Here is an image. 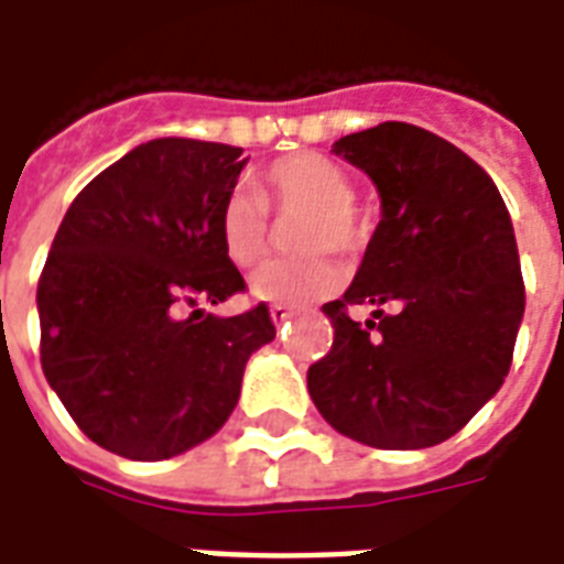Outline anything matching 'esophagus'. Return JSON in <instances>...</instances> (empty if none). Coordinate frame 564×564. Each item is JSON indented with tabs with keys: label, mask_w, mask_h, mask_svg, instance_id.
I'll return each mask as SVG.
<instances>
[{
	"label": "esophagus",
	"mask_w": 564,
	"mask_h": 564,
	"mask_svg": "<svg viewBox=\"0 0 564 564\" xmlns=\"http://www.w3.org/2000/svg\"><path fill=\"white\" fill-rule=\"evenodd\" d=\"M269 314H271V319H274V326H281L283 319L293 317V311H290V307H286V305H271Z\"/></svg>",
	"instance_id": "1"
}]
</instances>
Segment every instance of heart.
Returning <instances> with one entry per match:
<instances>
[{
    "mask_svg": "<svg viewBox=\"0 0 564 564\" xmlns=\"http://www.w3.org/2000/svg\"><path fill=\"white\" fill-rule=\"evenodd\" d=\"M350 172L323 153H293L262 169L257 186L238 184L220 205V245L238 269L265 257L271 238L269 210L299 214L293 232L299 257L271 259L250 278V293L274 305H307L341 286L344 271L329 253H356L366 245V214L354 202Z\"/></svg>",
    "mask_w": 564,
    "mask_h": 564,
    "instance_id": "b5f03b06",
    "label": "heart"
}]
</instances>
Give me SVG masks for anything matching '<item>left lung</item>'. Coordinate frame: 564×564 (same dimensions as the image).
Segmentation results:
<instances>
[{
    "instance_id": "8db88e82",
    "label": "left lung",
    "mask_w": 564,
    "mask_h": 564,
    "mask_svg": "<svg viewBox=\"0 0 564 564\" xmlns=\"http://www.w3.org/2000/svg\"><path fill=\"white\" fill-rule=\"evenodd\" d=\"M335 153L375 181L383 220L350 290L323 305L335 338L307 390L341 435L432 447L508 378L525 311L510 214L468 153L414 123L344 135ZM354 304L378 306L376 319L356 324Z\"/></svg>"
}]
</instances>
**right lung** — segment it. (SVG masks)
<instances>
[{"instance_id":"add662e5","label":"right lung","mask_w":564,"mask_h":564,"mask_svg":"<svg viewBox=\"0 0 564 564\" xmlns=\"http://www.w3.org/2000/svg\"><path fill=\"white\" fill-rule=\"evenodd\" d=\"M245 150L156 139L80 189L39 278L42 368L84 435L160 462L220 429L253 350L274 338L265 302L193 311L245 293L220 245V205Z\"/></svg>"}]
</instances>
